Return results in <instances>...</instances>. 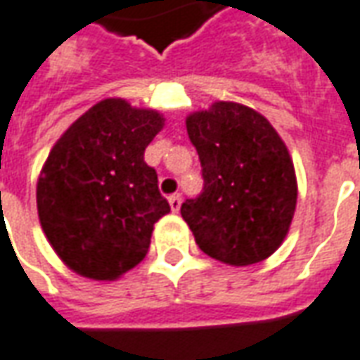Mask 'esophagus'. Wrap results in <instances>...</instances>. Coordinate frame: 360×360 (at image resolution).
I'll return each mask as SVG.
<instances>
[{"mask_svg": "<svg viewBox=\"0 0 360 360\" xmlns=\"http://www.w3.org/2000/svg\"><path fill=\"white\" fill-rule=\"evenodd\" d=\"M168 204H170V210L172 212H180V205H182V198H180V194H172L170 198H168Z\"/></svg>", "mask_w": 360, "mask_h": 360, "instance_id": "1", "label": "esophagus"}]
</instances>
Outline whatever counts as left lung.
Here are the masks:
<instances>
[{"label": "left lung", "instance_id": "1", "mask_svg": "<svg viewBox=\"0 0 360 360\" xmlns=\"http://www.w3.org/2000/svg\"><path fill=\"white\" fill-rule=\"evenodd\" d=\"M204 192L180 213L198 247L229 266L269 259L286 239L298 202L296 170L276 129L237 101H213L186 117Z\"/></svg>", "mask_w": 360, "mask_h": 360}]
</instances>
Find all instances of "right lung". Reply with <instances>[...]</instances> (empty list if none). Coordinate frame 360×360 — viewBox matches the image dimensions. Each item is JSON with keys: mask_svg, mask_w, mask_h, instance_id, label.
<instances>
[{"mask_svg": "<svg viewBox=\"0 0 360 360\" xmlns=\"http://www.w3.org/2000/svg\"><path fill=\"white\" fill-rule=\"evenodd\" d=\"M165 127L123 98L91 105L54 143L37 182V212L58 259L84 278L113 282L147 257L170 212L145 148Z\"/></svg>", "mask_w": 360, "mask_h": 360, "instance_id": "1", "label": "right lung"}]
</instances>
